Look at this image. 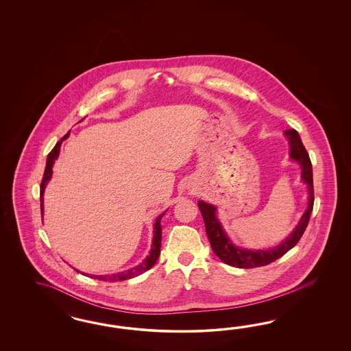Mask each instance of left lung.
<instances>
[{
	"label": "left lung",
	"instance_id": "obj_1",
	"mask_svg": "<svg viewBox=\"0 0 351 351\" xmlns=\"http://www.w3.org/2000/svg\"><path fill=\"white\" fill-rule=\"evenodd\" d=\"M285 136L287 138L289 144V158L298 162L301 166V180L304 181L308 186V207L304 215L301 216L296 228L291 232L285 241L273 248L265 250H247L239 245H234L233 241L223 230V223L217 219L216 206L198 201V207L202 213L206 233L210 239L215 255L217 256L221 261L228 265L242 269H251L258 266L267 265L279 257L287 254L291 248L298 245L300 238L305 232L308 226V219L313 211L314 204V186H313V167L308 158V152L304 147L301 138L296 130H286Z\"/></svg>",
	"mask_w": 351,
	"mask_h": 351
}]
</instances>
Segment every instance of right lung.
<instances>
[{
  "label": "right lung",
  "instance_id": "add662e5",
  "mask_svg": "<svg viewBox=\"0 0 351 351\" xmlns=\"http://www.w3.org/2000/svg\"><path fill=\"white\" fill-rule=\"evenodd\" d=\"M82 121V119H81ZM69 134H65L60 141L56 143V145L53 147V150L49 153L47 156V160H46V167H45V172H43V182H41V191H40V197H41V213L43 216V193H45V188L46 185L49 184V181L51 180L53 178V166L55 163V160H58L59 157V153H60V147H62V143H63L65 138H69ZM166 213V211H165ZM165 213H160V216L156 219V223H154V228H153V241H152V245H150V251H149V255L145 257V260H143L141 264L134 266L128 270L125 271H119L117 274H112V276H93V274H85L82 273L84 276H90V278H95L99 280H104V282H117V280H126V279H131L134 276H140L143 273H145L147 270H149L152 266L154 265L158 260V256L160 254V239H162V226H160V219L163 217ZM75 271H80L75 269Z\"/></svg>",
  "mask_w": 351,
  "mask_h": 351
}]
</instances>
